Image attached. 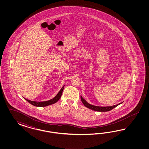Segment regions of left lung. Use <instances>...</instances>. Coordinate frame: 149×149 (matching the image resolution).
<instances>
[{
    "mask_svg": "<svg viewBox=\"0 0 149 149\" xmlns=\"http://www.w3.org/2000/svg\"><path fill=\"white\" fill-rule=\"evenodd\" d=\"M81 100L82 102V103L84 105L88 108L91 109L92 110H93L95 111H100V112H105V111H108L111 110H112L113 109L115 108L116 107L118 106L119 104H121L119 103V104L115 105H113V106H110V107H97L95 105H92L91 104H88L85 99H84L81 96Z\"/></svg>",
    "mask_w": 149,
    "mask_h": 149,
    "instance_id": "obj_1",
    "label": "left lung"
}]
</instances>
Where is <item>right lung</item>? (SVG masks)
Returning a JSON list of instances; mask_svg holds the SVG:
<instances>
[{
  "instance_id": "add662e5",
  "label": "right lung",
  "mask_w": 149,
  "mask_h": 149,
  "mask_svg": "<svg viewBox=\"0 0 149 149\" xmlns=\"http://www.w3.org/2000/svg\"><path fill=\"white\" fill-rule=\"evenodd\" d=\"M64 86H63L61 90H60V91L58 93L57 95L53 99H51L49 100L48 101H46V102H33V101H31V100H29L28 99H26L27 100L28 102H29L30 104L33 105L34 106H36V107H46L47 105H51V104H54L55 103H56L59 99H60V98L62 96V92H63V89H64Z\"/></svg>"
}]
</instances>
